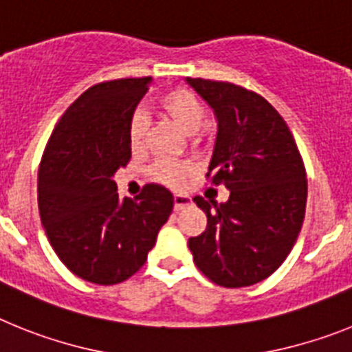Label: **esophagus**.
<instances>
[{
	"mask_svg": "<svg viewBox=\"0 0 352 352\" xmlns=\"http://www.w3.org/2000/svg\"><path fill=\"white\" fill-rule=\"evenodd\" d=\"M191 204V198L188 195H182V193H175L173 195V209L175 210H182L184 207H188Z\"/></svg>",
	"mask_w": 352,
	"mask_h": 352,
	"instance_id": "obj_1",
	"label": "esophagus"
}]
</instances>
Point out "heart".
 I'll list each match as a JSON object with an SVG mask.
<instances>
[{"mask_svg":"<svg viewBox=\"0 0 352 352\" xmlns=\"http://www.w3.org/2000/svg\"><path fill=\"white\" fill-rule=\"evenodd\" d=\"M159 111L168 120L177 125L182 133L193 134L200 129L206 120V109L200 100L188 90H172L159 99ZM145 138V120L142 115H134L129 124V145L138 151ZM188 168L175 161H159L151 168V175L164 184H177Z\"/></svg>","mask_w":352,"mask_h":352,"instance_id":"1","label":"heart"}]
</instances>
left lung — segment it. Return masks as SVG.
<instances>
[{
    "instance_id": "left-lung-1",
    "label": "left lung",
    "mask_w": 352,
    "mask_h": 352,
    "mask_svg": "<svg viewBox=\"0 0 352 352\" xmlns=\"http://www.w3.org/2000/svg\"><path fill=\"white\" fill-rule=\"evenodd\" d=\"M218 122L207 177L230 191L218 204L195 197L207 228L191 237L193 261L210 282L248 287L273 274L298 239L307 207V173L280 113L255 91L186 78Z\"/></svg>"
}]
</instances>
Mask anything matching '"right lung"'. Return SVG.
Returning a JSON list of instances; mask_svg holds the SVG:
<instances>
[{
	"label": "right lung",
	"mask_w": 352,
	"mask_h": 352,
	"mask_svg": "<svg viewBox=\"0 0 352 352\" xmlns=\"http://www.w3.org/2000/svg\"><path fill=\"white\" fill-rule=\"evenodd\" d=\"M152 78L115 79L83 91L54 127L38 170V212L58 258L87 282L133 276L173 210V195L146 184L120 200L115 173L131 159L129 124Z\"/></svg>",
	"instance_id": "add662e5"
}]
</instances>
